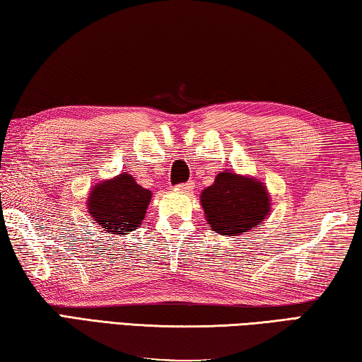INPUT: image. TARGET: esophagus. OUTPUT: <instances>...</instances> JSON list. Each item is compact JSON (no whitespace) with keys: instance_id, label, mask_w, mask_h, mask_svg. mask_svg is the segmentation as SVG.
<instances>
[{"instance_id":"34e87169","label":"esophagus","mask_w":362,"mask_h":362,"mask_svg":"<svg viewBox=\"0 0 362 362\" xmlns=\"http://www.w3.org/2000/svg\"><path fill=\"white\" fill-rule=\"evenodd\" d=\"M195 187V185L192 181H189V182H185V185H180L177 186V191H181V192H186V194H189L192 191V189Z\"/></svg>"}]
</instances>
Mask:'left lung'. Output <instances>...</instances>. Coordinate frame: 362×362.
Segmentation results:
<instances>
[{
  "label": "left lung",
  "instance_id": "8db88e82",
  "mask_svg": "<svg viewBox=\"0 0 362 362\" xmlns=\"http://www.w3.org/2000/svg\"><path fill=\"white\" fill-rule=\"evenodd\" d=\"M206 223L219 235H242L261 226L270 213V197L256 177L223 171L200 195Z\"/></svg>",
  "mask_w": 362,
  "mask_h": 362
}]
</instances>
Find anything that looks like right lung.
Returning <instances> with one entry per match:
<instances>
[{
    "instance_id": "right-lung-1",
    "label": "right lung",
    "mask_w": 362,
    "mask_h": 362,
    "mask_svg": "<svg viewBox=\"0 0 362 362\" xmlns=\"http://www.w3.org/2000/svg\"><path fill=\"white\" fill-rule=\"evenodd\" d=\"M152 194L136 185L127 171L92 187L87 208L101 229L117 233H130L141 224Z\"/></svg>"
}]
</instances>
